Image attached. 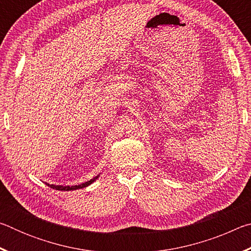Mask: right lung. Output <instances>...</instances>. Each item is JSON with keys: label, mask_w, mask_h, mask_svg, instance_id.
<instances>
[{"label": "right lung", "mask_w": 251, "mask_h": 251, "mask_svg": "<svg viewBox=\"0 0 251 251\" xmlns=\"http://www.w3.org/2000/svg\"><path fill=\"white\" fill-rule=\"evenodd\" d=\"M100 177V175H97V176H95L94 178H92L91 180H87V181H85V182H83V184H80V185H74V186H63V185H53V184H48V182H45L46 185L48 186H50V188H53V189H56V190H64V192H69V190H76V189H80V188H85V187H87V186H90L91 184H93V182H94L97 178Z\"/></svg>", "instance_id": "right-lung-1"}]
</instances>
